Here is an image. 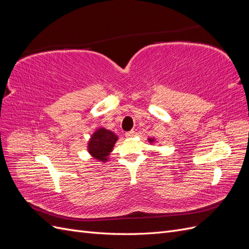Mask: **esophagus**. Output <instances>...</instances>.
I'll return each mask as SVG.
<instances>
[{
	"label": "esophagus",
	"instance_id": "1",
	"mask_svg": "<svg viewBox=\"0 0 249 249\" xmlns=\"http://www.w3.org/2000/svg\"><path fill=\"white\" fill-rule=\"evenodd\" d=\"M135 135V132L132 130V131H129V132H126L125 133V137H127V138H131V137H133Z\"/></svg>",
	"mask_w": 249,
	"mask_h": 249
}]
</instances>
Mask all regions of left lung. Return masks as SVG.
Listing matches in <instances>:
<instances>
[{"label": "left lung", "instance_id": "obj_1", "mask_svg": "<svg viewBox=\"0 0 249 249\" xmlns=\"http://www.w3.org/2000/svg\"><path fill=\"white\" fill-rule=\"evenodd\" d=\"M148 141H149V142H152V141H154V139H148Z\"/></svg>", "mask_w": 249, "mask_h": 249}]
</instances>
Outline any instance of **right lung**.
Here are the masks:
<instances>
[{"label":"right lung","mask_w":249,"mask_h":249,"mask_svg":"<svg viewBox=\"0 0 249 249\" xmlns=\"http://www.w3.org/2000/svg\"><path fill=\"white\" fill-rule=\"evenodd\" d=\"M117 140L116 135L108 130L99 129L93 135L88 143V150L95 159L102 162L107 161L109 153L114 146Z\"/></svg>","instance_id":"1"}]
</instances>
